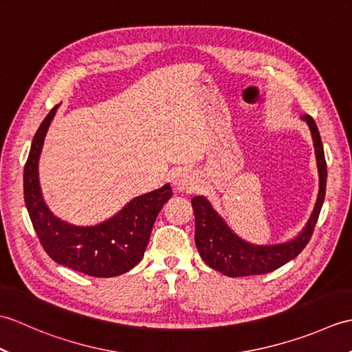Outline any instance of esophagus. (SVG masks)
Masks as SVG:
<instances>
[{
  "instance_id": "1",
  "label": "esophagus",
  "mask_w": 352,
  "mask_h": 352,
  "mask_svg": "<svg viewBox=\"0 0 352 352\" xmlns=\"http://www.w3.org/2000/svg\"><path fill=\"white\" fill-rule=\"evenodd\" d=\"M174 188L178 193H192L197 189V180L190 172L182 170L174 177Z\"/></svg>"
}]
</instances>
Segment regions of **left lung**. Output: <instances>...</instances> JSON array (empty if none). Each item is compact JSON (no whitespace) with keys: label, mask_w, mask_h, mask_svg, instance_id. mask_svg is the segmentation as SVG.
<instances>
[{"label":"left lung","mask_w":352,"mask_h":352,"mask_svg":"<svg viewBox=\"0 0 352 352\" xmlns=\"http://www.w3.org/2000/svg\"><path fill=\"white\" fill-rule=\"evenodd\" d=\"M307 122L313 145H315L316 164L319 174V193L315 208L305 227L292 241L275 245H256L243 241L231 230L222 216L214 210L204 197H193L192 208L195 213V243L201 258L223 275L246 276L272 272L287 261L295 258L309 243L313 230L324 204L327 188V163L322 140L316 122L309 115L302 116Z\"/></svg>","instance_id":"1"}]
</instances>
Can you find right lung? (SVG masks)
<instances>
[{
    "label": "right lung",
    "mask_w": 352,
    "mask_h": 352,
    "mask_svg": "<svg viewBox=\"0 0 352 352\" xmlns=\"http://www.w3.org/2000/svg\"><path fill=\"white\" fill-rule=\"evenodd\" d=\"M56 106L37 129L24 168V199L37 237L58 265L86 275L116 276L130 271L144 257L157 214L172 197L170 184L133 198L121 210L96 226H74L45 204L39 184V157Z\"/></svg>",
    "instance_id": "right-lung-1"
}]
</instances>
